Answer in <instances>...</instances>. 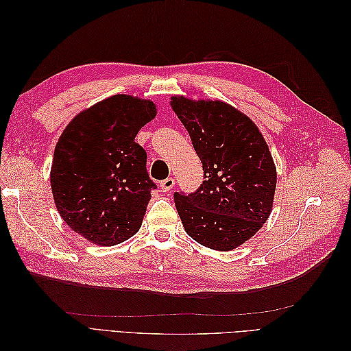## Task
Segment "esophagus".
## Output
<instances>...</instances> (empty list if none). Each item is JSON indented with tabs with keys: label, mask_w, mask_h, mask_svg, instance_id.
I'll use <instances>...</instances> for the list:
<instances>
[{
	"label": "esophagus",
	"mask_w": 351,
	"mask_h": 351,
	"mask_svg": "<svg viewBox=\"0 0 351 351\" xmlns=\"http://www.w3.org/2000/svg\"><path fill=\"white\" fill-rule=\"evenodd\" d=\"M174 184H176V180L173 177H168V178L162 180L161 184H159V187H161L164 192H169V190L174 187Z\"/></svg>",
	"instance_id": "1"
}]
</instances>
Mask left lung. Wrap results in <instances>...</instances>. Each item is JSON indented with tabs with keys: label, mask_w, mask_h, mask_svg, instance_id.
<instances>
[{
	"label": "left lung",
	"mask_w": 351,
	"mask_h": 351,
	"mask_svg": "<svg viewBox=\"0 0 351 351\" xmlns=\"http://www.w3.org/2000/svg\"><path fill=\"white\" fill-rule=\"evenodd\" d=\"M171 107L205 173L196 192L174 193L184 230L205 247L234 249L271 214L277 169L268 145L249 117L226 102L174 97Z\"/></svg>",
	"instance_id": "left-lung-1"
}]
</instances>
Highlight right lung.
<instances>
[{
	"label": "right lung",
	"mask_w": 351,
	"mask_h": 351,
	"mask_svg": "<svg viewBox=\"0 0 351 351\" xmlns=\"http://www.w3.org/2000/svg\"><path fill=\"white\" fill-rule=\"evenodd\" d=\"M155 115L154 102L114 95L74 117L62 132L51 189L61 218L86 240L114 246L139 231L156 184L134 137Z\"/></svg>",
	"instance_id": "add662e5"
}]
</instances>
